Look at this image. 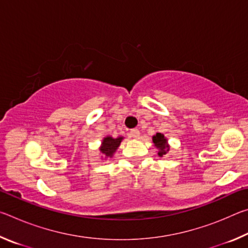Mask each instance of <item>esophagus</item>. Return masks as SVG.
I'll list each match as a JSON object with an SVG mask.
<instances>
[{"label":"esophagus","mask_w":248,"mask_h":248,"mask_svg":"<svg viewBox=\"0 0 248 248\" xmlns=\"http://www.w3.org/2000/svg\"><path fill=\"white\" fill-rule=\"evenodd\" d=\"M130 136H131L133 139H139L140 131L138 129H132L131 131H130Z\"/></svg>","instance_id":"1"}]
</instances>
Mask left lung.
<instances>
[{"label": "left lung", "mask_w": 248, "mask_h": 248, "mask_svg": "<svg viewBox=\"0 0 248 248\" xmlns=\"http://www.w3.org/2000/svg\"><path fill=\"white\" fill-rule=\"evenodd\" d=\"M152 141H153V144L155 148L158 150L157 155L159 157H163L164 155H166L170 152V146L169 144V142H167L169 140H167V138L163 133L154 134V136L152 137Z\"/></svg>", "instance_id": "8db88e82"}]
</instances>
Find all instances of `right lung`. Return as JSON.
<instances>
[{
  "label": "right lung",
  "mask_w": 248,
  "mask_h": 248,
  "mask_svg": "<svg viewBox=\"0 0 248 248\" xmlns=\"http://www.w3.org/2000/svg\"><path fill=\"white\" fill-rule=\"evenodd\" d=\"M124 140V137H117V138H112L111 136H106L102 140V143H100L99 146V153L102 156L100 158L102 159H106L111 158L114 156V154L116 153L117 149L119 148V145L121 143V141Z\"/></svg>",
  "instance_id": "right-lung-1"
}]
</instances>
